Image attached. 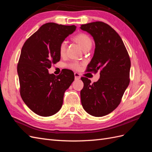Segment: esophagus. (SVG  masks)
Returning <instances> with one entry per match:
<instances>
[{
    "instance_id": "esophagus-1",
    "label": "esophagus",
    "mask_w": 152,
    "mask_h": 152,
    "mask_svg": "<svg viewBox=\"0 0 152 152\" xmlns=\"http://www.w3.org/2000/svg\"><path fill=\"white\" fill-rule=\"evenodd\" d=\"M74 76H75V79L76 80H78V79H80V75L79 73H78L77 72L74 73Z\"/></svg>"
}]
</instances>
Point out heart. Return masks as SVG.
I'll return each instance as SVG.
<instances>
[{"mask_svg": "<svg viewBox=\"0 0 152 152\" xmlns=\"http://www.w3.org/2000/svg\"><path fill=\"white\" fill-rule=\"evenodd\" d=\"M73 40L80 45V47L83 49V50L88 48H91L92 46V44H93V41H92V39H91L90 37L88 35L84 33H80L76 35L74 37H73ZM66 47L67 43L65 40L62 41L60 44H59V53L60 54L61 56H64L65 55ZM80 63L76 61H73L70 63H68L67 66L69 68L73 69V70H77L80 69Z\"/></svg>", "mask_w": 152, "mask_h": 152, "instance_id": "obj_1", "label": "heart"}]
</instances>
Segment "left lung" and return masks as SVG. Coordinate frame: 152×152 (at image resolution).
<instances>
[{"mask_svg":"<svg viewBox=\"0 0 152 152\" xmlns=\"http://www.w3.org/2000/svg\"><path fill=\"white\" fill-rule=\"evenodd\" d=\"M80 29L91 34L95 42L87 71L100 72L99 80L93 84L87 78H81V103L91 115L103 117L118 107L129 84L130 58L121 37L108 24L96 21L82 25Z\"/></svg>","mask_w":152,"mask_h":152,"instance_id":"8db88e82","label":"left lung"}]
</instances>
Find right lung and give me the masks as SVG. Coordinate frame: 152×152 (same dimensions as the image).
Listing matches in <instances>:
<instances>
[{"label": "right lung", "instance_id": "1", "mask_svg": "<svg viewBox=\"0 0 152 152\" xmlns=\"http://www.w3.org/2000/svg\"><path fill=\"white\" fill-rule=\"evenodd\" d=\"M75 30V25L48 23L23 45L17 66L20 95L27 107L40 116L53 115L61 109L64 93L74 80L70 70L55 75L48 69L60 60L59 45Z\"/></svg>", "mask_w": 152, "mask_h": 152}]
</instances>
